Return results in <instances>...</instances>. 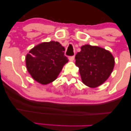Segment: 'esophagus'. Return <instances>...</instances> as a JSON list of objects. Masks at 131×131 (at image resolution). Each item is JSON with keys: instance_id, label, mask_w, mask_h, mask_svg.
Wrapping results in <instances>:
<instances>
[{"instance_id": "esophagus-1", "label": "esophagus", "mask_w": 131, "mask_h": 131, "mask_svg": "<svg viewBox=\"0 0 131 131\" xmlns=\"http://www.w3.org/2000/svg\"><path fill=\"white\" fill-rule=\"evenodd\" d=\"M69 60H70L71 61H73L74 60V56L70 57H69Z\"/></svg>"}]
</instances>
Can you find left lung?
Here are the masks:
<instances>
[{
  "instance_id": "obj_1",
  "label": "left lung",
  "mask_w": 131,
  "mask_h": 131,
  "mask_svg": "<svg viewBox=\"0 0 131 131\" xmlns=\"http://www.w3.org/2000/svg\"><path fill=\"white\" fill-rule=\"evenodd\" d=\"M81 49L75 59L82 82L97 88L110 76L115 66L114 57L109 51L97 46L85 45Z\"/></svg>"
}]
</instances>
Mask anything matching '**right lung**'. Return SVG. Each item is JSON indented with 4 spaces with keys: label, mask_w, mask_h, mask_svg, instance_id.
<instances>
[{
    "label": "right lung",
    "mask_w": 131,
    "mask_h": 131,
    "mask_svg": "<svg viewBox=\"0 0 131 131\" xmlns=\"http://www.w3.org/2000/svg\"><path fill=\"white\" fill-rule=\"evenodd\" d=\"M64 48L58 42H42L35 46L26 57L27 70L33 79L47 84L57 79L68 61Z\"/></svg>",
    "instance_id": "obj_1"
}]
</instances>
